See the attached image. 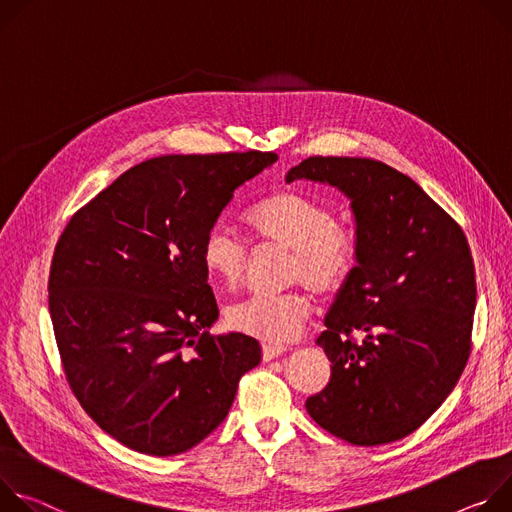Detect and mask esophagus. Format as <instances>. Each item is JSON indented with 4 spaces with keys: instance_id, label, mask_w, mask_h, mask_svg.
<instances>
[{
    "instance_id": "obj_1",
    "label": "esophagus",
    "mask_w": 512,
    "mask_h": 512,
    "mask_svg": "<svg viewBox=\"0 0 512 512\" xmlns=\"http://www.w3.org/2000/svg\"><path fill=\"white\" fill-rule=\"evenodd\" d=\"M289 348L282 346V344H264L262 346V358L268 362V360H274L278 358L280 354H285Z\"/></svg>"
}]
</instances>
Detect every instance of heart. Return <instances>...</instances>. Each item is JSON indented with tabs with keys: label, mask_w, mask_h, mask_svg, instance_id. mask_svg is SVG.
Instances as JSON below:
<instances>
[{
	"label": "heart",
	"mask_w": 512,
	"mask_h": 512,
	"mask_svg": "<svg viewBox=\"0 0 512 512\" xmlns=\"http://www.w3.org/2000/svg\"><path fill=\"white\" fill-rule=\"evenodd\" d=\"M248 232L266 244L291 252L287 274L291 282H305L319 295H335L352 278L360 258L356 227L339 223L335 211L301 191H278L244 213ZM201 264L209 278L225 289H236L246 266L244 244L223 227H213L201 246ZM311 297L305 289L282 295H258L236 303L227 321L262 342H287L311 315Z\"/></svg>",
	"instance_id": "b5f03b06"
}]
</instances>
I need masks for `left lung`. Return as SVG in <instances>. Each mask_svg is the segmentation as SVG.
Returning <instances> with one entry per match:
<instances>
[{
  "label": "left lung",
  "mask_w": 512,
  "mask_h": 512,
  "mask_svg": "<svg viewBox=\"0 0 512 512\" xmlns=\"http://www.w3.org/2000/svg\"><path fill=\"white\" fill-rule=\"evenodd\" d=\"M297 179L342 189L360 234L358 266L317 337L331 376L305 407L352 445L403 439L441 407L468 364L476 309L470 244L456 219L380 160L309 156L287 175Z\"/></svg>",
  "instance_id": "left-lung-1"
}]
</instances>
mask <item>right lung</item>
<instances>
[{"label":"right lung","mask_w":512,"mask_h":512,"mask_svg":"<svg viewBox=\"0 0 512 512\" xmlns=\"http://www.w3.org/2000/svg\"><path fill=\"white\" fill-rule=\"evenodd\" d=\"M276 158H150L83 205L56 242L48 309L63 372L85 413L126 447H195L258 366L254 337L209 333L219 309L201 246L234 191Z\"/></svg>","instance_id":"right-lung-1"}]
</instances>
